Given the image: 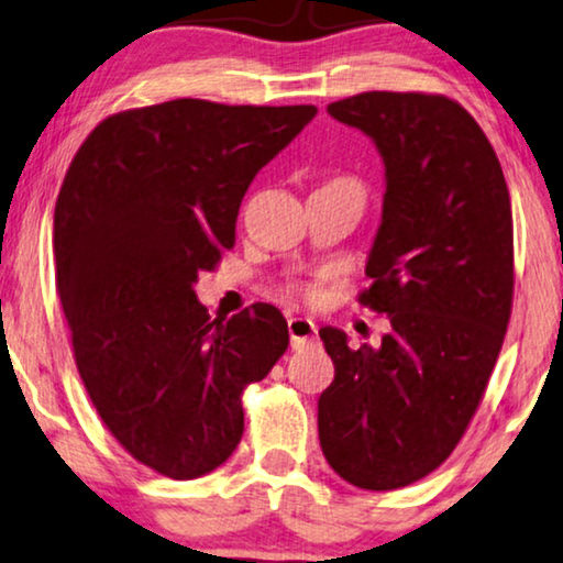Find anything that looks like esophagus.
<instances>
[{"instance_id": "1", "label": "esophagus", "mask_w": 563, "mask_h": 563, "mask_svg": "<svg viewBox=\"0 0 563 563\" xmlns=\"http://www.w3.org/2000/svg\"><path fill=\"white\" fill-rule=\"evenodd\" d=\"M314 333H318V325L310 318H289V341L291 349H305L307 343L314 341Z\"/></svg>"}]
</instances>
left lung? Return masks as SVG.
I'll list each match as a JSON object with an SVG mask.
<instances>
[{"label":"left lung","mask_w":563,"mask_h":563,"mask_svg":"<svg viewBox=\"0 0 563 563\" xmlns=\"http://www.w3.org/2000/svg\"><path fill=\"white\" fill-rule=\"evenodd\" d=\"M384 161V205L361 302L389 318L379 349L320 328L335 379L320 445L361 489H399L443 464L487 389L512 310V210L497 153L459 102L364 91L328 104Z\"/></svg>","instance_id":"8db88e82"}]
</instances>
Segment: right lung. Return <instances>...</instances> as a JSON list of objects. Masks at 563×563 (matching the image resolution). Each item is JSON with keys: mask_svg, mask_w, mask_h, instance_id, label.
<instances>
[{"mask_svg": "<svg viewBox=\"0 0 563 563\" xmlns=\"http://www.w3.org/2000/svg\"><path fill=\"white\" fill-rule=\"evenodd\" d=\"M314 114L172 99L102 120L68 166L53 253L76 368L122 449L168 479L225 464L243 389L287 351L274 305L210 320L195 284L233 249L253 176Z\"/></svg>", "mask_w": 563, "mask_h": 563, "instance_id": "obj_1", "label": "right lung"}]
</instances>
